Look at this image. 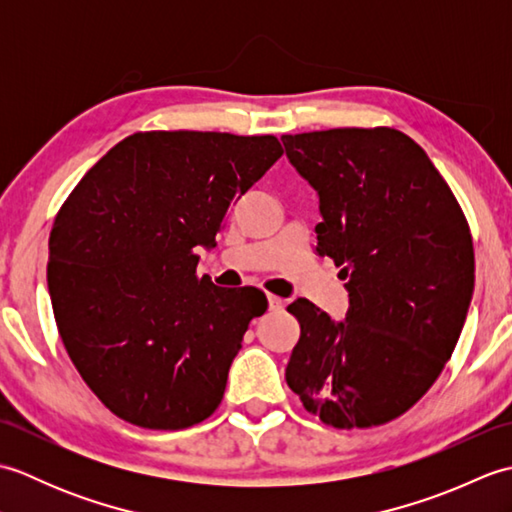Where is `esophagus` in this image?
Instances as JSON below:
<instances>
[{
    "instance_id": "esophagus-1",
    "label": "esophagus",
    "mask_w": 512,
    "mask_h": 512,
    "mask_svg": "<svg viewBox=\"0 0 512 512\" xmlns=\"http://www.w3.org/2000/svg\"><path fill=\"white\" fill-rule=\"evenodd\" d=\"M268 308L270 310H281V308H284V301H281L275 295H268Z\"/></svg>"
}]
</instances>
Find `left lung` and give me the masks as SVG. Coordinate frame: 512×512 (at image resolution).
<instances>
[{
    "mask_svg": "<svg viewBox=\"0 0 512 512\" xmlns=\"http://www.w3.org/2000/svg\"><path fill=\"white\" fill-rule=\"evenodd\" d=\"M281 140L319 193V255L350 292L341 323L308 299L288 306L301 325L288 387L328 427H378L427 394L458 345L475 286L469 222L424 149L394 127Z\"/></svg>",
    "mask_w": 512,
    "mask_h": 512,
    "instance_id": "obj_1",
    "label": "left lung"
}]
</instances>
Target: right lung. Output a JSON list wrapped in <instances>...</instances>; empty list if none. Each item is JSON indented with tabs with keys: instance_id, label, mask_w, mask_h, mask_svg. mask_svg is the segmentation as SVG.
<instances>
[{
	"instance_id": "1",
	"label": "right lung",
	"mask_w": 512,
	"mask_h": 512,
	"mask_svg": "<svg viewBox=\"0 0 512 512\" xmlns=\"http://www.w3.org/2000/svg\"><path fill=\"white\" fill-rule=\"evenodd\" d=\"M284 154L277 136L136 132L63 202L48 290L65 352L114 416L178 431L222 402L262 290L198 275L235 200Z\"/></svg>"
}]
</instances>
